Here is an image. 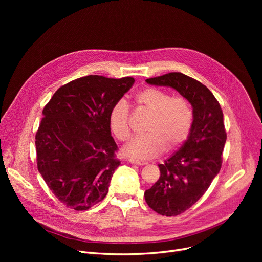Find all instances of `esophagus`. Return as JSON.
Masks as SVG:
<instances>
[{
    "label": "esophagus",
    "instance_id": "obj_1",
    "mask_svg": "<svg viewBox=\"0 0 262 262\" xmlns=\"http://www.w3.org/2000/svg\"><path fill=\"white\" fill-rule=\"evenodd\" d=\"M128 162L132 164H137V166H145L146 162L144 161H140V160H135V159H128Z\"/></svg>",
    "mask_w": 262,
    "mask_h": 262
}]
</instances>
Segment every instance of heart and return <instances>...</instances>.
Returning a JSON list of instances; mask_svg holds the SVG:
<instances>
[{"instance_id":"b5f03b06","label":"heart","mask_w":262,"mask_h":262,"mask_svg":"<svg viewBox=\"0 0 262 262\" xmlns=\"http://www.w3.org/2000/svg\"><path fill=\"white\" fill-rule=\"evenodd\" d=\"M136 101L150 114L144 130L125 146L122 153L137 159H149L168 150L180 147L190 135L193 124V113L187 100L172 98L167 91L146 88L136 96ZM110 130L121 141L129 138V107L125 100H119L109 110Z\"/></svg>"}]
</instances>
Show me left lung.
<instances>
[{
    "instance_id": "obj_1",
    "label": "left lung",
    "mask_w": 262,
    "mask_h": 262,
    "mask_svg": "<svg viewBox=\"0 0 262 262\" xmlns=\"http://www.w3.org/2000/svg\"><path fill=\"white\" fill-rule=\"evenodd\" d=\"M149 85L170 87L191 104L193 124L188 139L163 163L159 180L145 190L147 205L161 215H178L209 188L222 164L226 142L223 112L211 91L180 72L147 78Z\"/></svg>"
}]
</instances>
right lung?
Listing matches in <instances>:
<instances>
[{
	"mask_svg": "<svg viewBox=\"0 0 262 262\" xmlns=\"http://www.w3.org/2000/svg\"><path fill=\"white\" fill-rule=\"evenodd\" d=\"M133 77L89 75L68 82L43 108L36 134L38 171L67 207L87 210L108 193L120 166L109 110L134 85Z\"/></svg>",
	"mask_w": 262,
	"mask_h": 262,
	"instance_id": "add662e5",
	"label": "right lung"
}]
</instances>
